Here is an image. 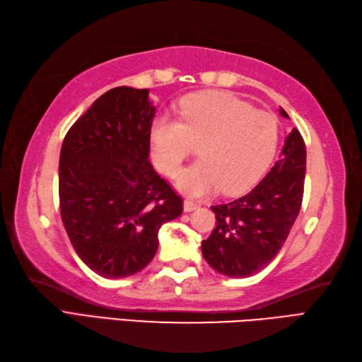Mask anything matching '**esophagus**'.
<instances>
[{"label":"esophagus","mask_w":362,"mask_h":362,"mask_svg":"<svg viewBox=\"0 0 362 362\" xmlns=\"http://www.w3.org/2000/svg\"><path fill=\"white\" fill-rule=\"evenodd\" d=\"M197 208H200V203H198V202H194V200L184 202V211H186V212H190V211H194Z\"/></svg>","instance_id":"34e87169"}]
</instances>
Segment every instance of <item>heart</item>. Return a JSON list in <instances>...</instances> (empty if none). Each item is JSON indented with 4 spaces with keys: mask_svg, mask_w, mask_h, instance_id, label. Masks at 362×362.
I'll list each match as a JSON object with an SVG mask.
<instances>
[{
    "mask_svg": "<svg viewBox=\"0 0 362 362\" xmlns=\"http://www.w3.org/2000/svg\"><path fill=\"white\" fill-rule=\"evenodd\" d=\"M151 156L167 176L180 172L200 145L202 160L178 176V187L206 195L222 187L226 194L248 189L267 170L279 142L272 114L230 93H195L184 98L180 120L158 117L150 129Z\"/></svg>",
    "mask_w": 362,
    "mask_h": 362,
    "instance_id": "1",
    "label": "heart"
}]
</instances>
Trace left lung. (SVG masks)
<instances>
[{
    "instance_id": "1",
    "label": "left lung",
    "mask_w": 362,
    "mask_h": 362,
    "mask_svg": "<svg viewBox=\"0 0 362 362\" xmlns=\"http://www.w3.org/2000/svg\"><path fill=\"white\" fill-rule=\"evenodd\" d=\"M279 114L289 115L284 109ZM306 146L297 128L286 137L281 156L257 186L238 200L211 206L216 228L202 242L214 270L231 278L252 276L284 245L303 200Z\"/></svg>"
}]
</instances>
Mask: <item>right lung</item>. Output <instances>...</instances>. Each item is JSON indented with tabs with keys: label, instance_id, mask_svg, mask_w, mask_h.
Segmentation results:
<instances>
[{
	"label": "right lung",
	"instance_id": "right-lung-1",
	"mask_svg": "<svg viewBox=\"0 0 362 362\" xmlns=\"http://www.w3.org/2000/svg\"><path fill=\"white\" fill-rule=\"evenodd\" d=\"M148 88L115 87L73 123L59 158V204L69 239L88 269L124 278L158 252V231L182 198L148 160L156 107Z\"/></svg>",
	"mask_w": 362,
	"mask_h": 362
}]
</instances>
